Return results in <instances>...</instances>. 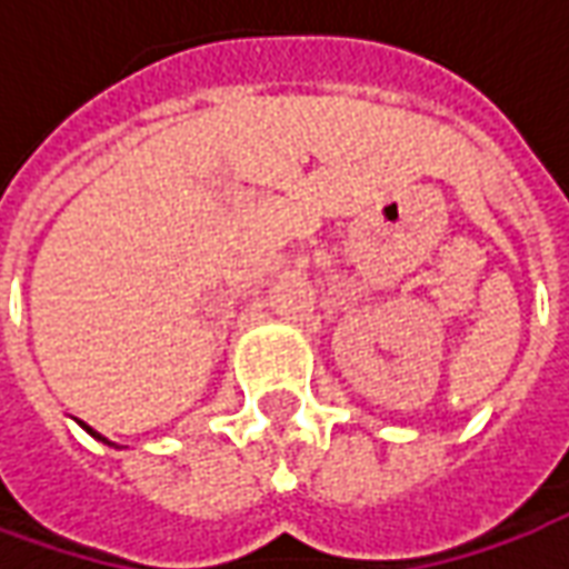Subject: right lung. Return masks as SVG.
Segmentation results:
<instances>
[{"label": "right lung", "mask_w": 569, "mask_h": 569, "mask_svg": "<svg viewBox=\"0 0 569 569\" xmlns=\"http://www.w3.org/2000/svg\"><path fill=\"white\" fill-rule=\"evenodd\" d=\"M79 427H81V429H84V432H88V436H93V439H97V441H103V445H112V448H118L116 441H109V439H103V436H100V432H97V429H91V427H88V423H81V420H79Z\"/></svg>", "instance_id": "right-lung-1"}]
</instances>
